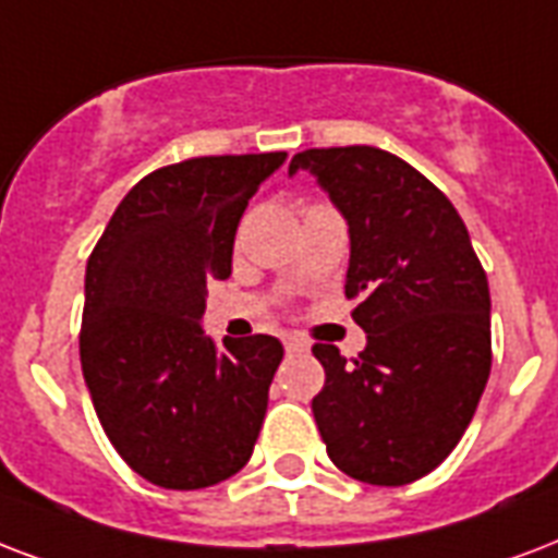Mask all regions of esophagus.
I'll list each match as a JSON object with an SVG mask.
<instances>
[{"label":"esophagus","instance_id":"esophagus-1","mask_svg":"<svg viewBox=\"0 0 558 558\" xmlns=\"http://www.w3.org/2000/svg\"><path fill=\"white\" fill-rule=\"evenodd\" d=\"M283 348H287V354H304L310 345L304 339H298V336H287V339H283Z\"/></svg>","mask_w":558,"mask_h":558}]
</instances>
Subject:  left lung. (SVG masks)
<instances>
[{"label": "left lung", "instance_id": "8db88e82", "mask_svg": "<svg viewBox=\"0 0 558 558\" xmlns=\"http://www.w3.org/2000/svg\"><path fill=\"white\" fill-rule=\"evenodd\" d=\"M307 169L348 222L345 298L365 330L348 363L316 345L313 398L327 457L348 477L407 486L430 474L477 412L492 372V298L465 222L407 160L374 146L307 148Z\"/></svg>", "mask_w": 558, "mask_h": 558}]
</instances>
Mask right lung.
<instances>
[{
	"mask_svg": "<svg viewBox=\"0 0 558 558\" xmlns=\"http://www.w3.org/2000/svg\"><path fill=\"white\" fill-rule=\"evenodd\" d=\"M287 151L193 157L122 198L84 275L81 372L110 445L160 488L193 492L251 459L283 360L275 336L204 333L248 198Z\"/></svg>",
	"mask_w": 558,
	"mask_h": 558,
	"instance_id": "right-lung-1",
	"label": "right lung"
}]
</instances>
